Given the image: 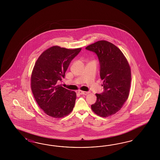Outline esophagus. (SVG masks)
Segmentation results:
<instances>
[{
    "label": "esophagus",
    "mask_w": 160,
    "mask_h": 160,
    "mask_svg": "<svg viewBox=\"0 0 160 160\" xmlns=\"http://www.w3.org/2000/svg\"><path fill=\"white\" fill-rule=\"evenodd\" d=\"M78 92H79V94H82V95H87V94H88V92H83V91H82V90H79Z\"/></svg>",
    "instance_id": "esophagus-1"
}]
</instances>
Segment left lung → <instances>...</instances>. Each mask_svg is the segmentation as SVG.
<instances>
[{
    "label": "left lung",
    "mask_w": 160,
    "mask_h": 160,
    "mask_svg": "<svg viewBox=\"0 0 160 160\" xmlns=\"http://www.w3.org/2000/svg\"><path fill=\"white\" fill-rule=\"evenodd\" d=\"M86 49L97 54L103 80L104 92L96 94L97 100L92 109L99 116H110L121 109L128 97L131 76L129 64L121 50L106 40L98 41Z\"/></svg>",
    "instance_id": "left-lung-1"
}]
</instances>
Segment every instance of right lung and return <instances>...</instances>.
<instances>
[{"instance_id":"right-lung-1","label":"right lung","mask_w":160,"mask_h":160,"mask_svg":"<svg viewBox=\"0 0 160 160\" xmlns=\"http://www.w3.org/2000/svg\"><path fill=\"white\" fill-rule=\"evenodd\" d=\"M82 48L51 47L39 56L31 76V88L39 106L49 116L62 118L72 112L76 93L58 85Z\"/></svg>"}]
</instances>
